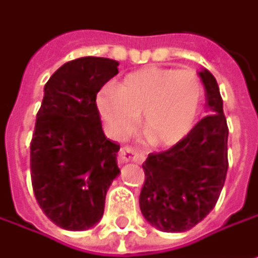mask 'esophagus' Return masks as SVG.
I'll list each match as a JSON object with an SVG mask.
<instances>
[{
	"label": "esophagus",
	"mask_w": 258,
	"mask_h": 258,
	"mask_svg": "<svg viewBox=\"0 0 258 258\" xmlns=\"http://www.w3.org/2000/svg\"><path fill=\"white\" fill-rule=\"evenodd\" d=\"M142 154H139L136 150H133L132 147H125L119 151V160L122 163H126V162H142Z\"/></svg>",
	"instance_id": "34e87169"
}]
</instances>
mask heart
Segmentation results:
<instances>
[{
	"instance_id": "heart-1",
	"label": "heart",
	"mask_w": 258,
	"mask_h": 258,
	"mask_svg": "<svg viewBox=\"0 0 258 258\" xmlns=\"http://www.w3.org/2000/svg\"><path fill=\"white\" fill-rule=\"evenodd\" d=\"M202 95L192 70L147 69L125 78L114 93L98 99L102 120L113 138L130 135L142 116V133L153 145L180 142L196 123Z\"/></svg>"
}]
</instances>
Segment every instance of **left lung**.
<instances>
[{
  "instance_id": "1",
  "label": "left lung",
  "mask_w": 258,
  "mask_h": 258,
  "mask_svg": "<svg viewBox=\"0 0 258 258\" xmlns=\"http://www.w3.org/2000/svg\"><path fill=\"white\" fill-rule=\"evenodd\" d=\"M208 116L167 151L144 162L145 182L139 196L142 216L165 232H183L216 207L228 171V125L216 78L202 70Z\"/></svg>"
}]
</instances>
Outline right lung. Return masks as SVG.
<instances>
[{
	"mask_svg": "<svg viewBox=\"0 0 258 258\" xmlns=\"http://www.w3.org/2000/svg\"><path fill=\"white\" fill-rule=\"evenodd\" d=\"M117 66L108 58H78L44 87L30 144L32 186L44 214L69 231L102 219L107 189L120 173L119 145L105 138L96 105L98 91L119 73Z\"/></svg>",
	"mask_w": 258,
	"mask_h": 258,
	"instance_id": "obj_1",
	"label": "right lung"
}]
</instances>
